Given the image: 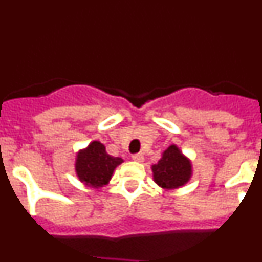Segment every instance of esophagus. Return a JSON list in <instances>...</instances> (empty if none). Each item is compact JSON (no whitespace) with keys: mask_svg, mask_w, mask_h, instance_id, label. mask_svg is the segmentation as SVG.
<instances>
[{"mask_svg":"<svg viewBox=\"0 0 262 262\" xmlns=\"http://www.w3.org/2000/svg\"><path fill=\"white\" fill-rule=\"evenodd\" d=\"M133 160L136 161V163H142L143 160H144V156H143V154H134Z\"/></svg>","mask_w":262,"mask_h":262,"instance_id":"obj_1","label":"esophagus"}]
</instances>
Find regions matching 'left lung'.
<instances>
[{
    "label": "left lung",
    "mask_w": 262,
    "mask_h": 262,
    "mask_svg": "<svg viewBox=\"0 0 262 262\" xmlns=\"http://www.w3.org/2000/svg\"><path fill=\"white\" fill-rule=\"evenodd\" d=\"M155 182L164 189H177L184 186L191 177L190 161L176 145L164 151L159 163L152 166Z\"/></svg>",
    "instance_id": "8db88e82"
}]
</instances>
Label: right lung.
<instances>
[{
    "label": "right lung",
    "mask_w": 262,
    "mask_h": 262,
    "mask_svg": "<svg viewBox=\"0 0 262 262\" xmlns=\"http://www.w3.org/2000/svg\"><path fill=\"white\" fill-rule=\"evenodd\" d=\"M123 163L120 157L106 152L102 143L92 142L89 147L78 152L76 159V173L81 182L90 187L99 189L110 181L114 169Z\"/></svg>",
    "instance_id": "1"
}]
</instances>
